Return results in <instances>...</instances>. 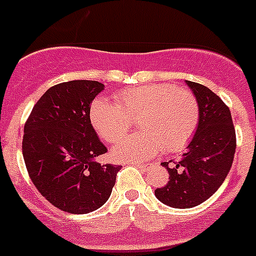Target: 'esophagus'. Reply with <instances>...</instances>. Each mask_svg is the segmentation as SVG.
<instances>
[{"label":"esophagus","instance_id":"1","mask_svg":"<svg viewBox=\"0 0 256 256\" xmlns=\"http://www.w3.org/2000/svg\"><path fill=\"white\" fill-rule=\"evenodd\" d=\"M133 165H134V166H138L140 169H146V168H148V165H144V164H138V162H133Z\"/></svg>","mask_w":256,"mask_h":256}]
</instances>
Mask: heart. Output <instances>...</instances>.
<instances>
[{
  "label": "heart",
  "instance_id": "obj_1",
  "mask_svg": "<svg viewBox=\"0 0 256 256\" xmlns=\"http://www.w3.org/2000/svg\"><path fill=\"white\" fill-rule=\"evenodd\" d=\"M137 118L141 130L112 150L116 162L148 160L162 148L182 150L198 130L200 108L192 92L166 83L120 90L115 94V101L97 97L90 108L92 126L108 144L123 138L132 126V119Z\"/></svg>",
  "mask_w": 256,
  "mask_h": 256
}]
</instances>
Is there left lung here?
<instances>
[{"instance_id": "1", "label": "left lung", "mask_w": 256, "mask_h": 256, "mask_svg": "<svg viewBox=\"0 0 256 256\" xmlns=\"http://www.w3.org/2000/svg\"><path fill=\"white\" fill-rule=\"evenodd\" d=\"M200 108L198 130L176 166L169 168V180L155 196L162 204L188 209L206 201L224 182L234 162L236 132L228 106L212 90L186 80Z\"/></svg>"}]
</instances>
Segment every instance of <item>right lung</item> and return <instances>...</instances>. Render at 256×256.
<instances>
[{
  "mask_svg": "<svg viewBox=\"0 0 256 256\" xmlns=\"http://www.w3.org/2000/svg\"><path fill=\"white\" fill-rule=\"evenodd\" d=\"M105 86L70 80L48 88L36 104L22 137L32 182L54 206L87 214L112 195L120 165L94 162L108 151L90 120V108Z\"/></svg>",
  "mask_w": 256,
  "mask_h": 256,
  "instance_id": "right-lung-1",
  "label": "right lung"
}]
</instances>
